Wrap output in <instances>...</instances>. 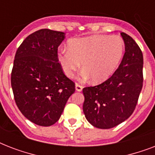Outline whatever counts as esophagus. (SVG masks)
<instances>
[{
  "label": "esophagus",
  "instance_id": "esophagus-1",
  "mask_svg": "<svg viewBox=\"0 0 155 155\" xmlns=\"http://www.w3.org/2000/svg\"><path fill=\"white\" fill-rule=\"evenodd\" d=\"M83 89V87L79 84H75V90L77 91V92H81Z\"/></svg>",
  "mask_w": 155,
  "mask_h": 155
}]
</instances>
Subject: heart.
I'll list each match as a JSON object with an SVG mask.
<instances>
[{
  "label": "heart",
  "instance_id": "b5f03b06",
  "mask_svg": "<svg viewBox=\"0 0 155 155\" xmlns=\"http://www.w3.org/2000/svg\"><path fill=\"white\" fill-rule=\"evenodd\" d=\"M124 52L125 42L121 38L92 35L69 40L68 47L58 51V61L68 77H72L82 62L81 79L92 78L94 83H102L117 69Z\"/></svg>",
  "mask_w": 155,
  "mask_h": 155
}]
</instances>
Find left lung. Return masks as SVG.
Here are the masks:
<instances>
[{"label": "left lung", "instance_id": "obj_1", "mask_svg": "<svg viewBox=\"0 0 155 155\" xmlns=\"http://www.w3.org/2000/svg\"><path fill=\"white\" fill-rule=\"evenodd\" d=\"M125 54L108 80L83 88V111L87 121L99 129H111L127 120L135 109L142 88L143 55L132 38L120 33Z\"/></svg>", "mask_w": 155, "mask_h": 155}]
</instances>
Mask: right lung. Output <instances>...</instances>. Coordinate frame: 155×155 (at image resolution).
<instances>
[{
	"instance_id": "add662e5",
	"label": "right lung",
	"mask_w": 155,
	"mask_h": 155,
	"mask_svg": "<svg viewBox=\"0 0 155 155\" xmlns=\"http://www.w3.org/2000/svg\"><path fill=\"white\" fill-rule=\"evenodd\" d=\"M64 39L65 33L42 29L29 35L16 52L11 74L16 104L40 126L57 122L75 92V84L58 61V47Z\"/></svg>"
}]
</instances>
